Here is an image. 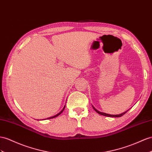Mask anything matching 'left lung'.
Segmentation results:
<instances>
[{"label": "left lung", "instance_id": "left-lung-1", "mask_svg": "<svg viewBox=\"0 0 152 152\" xmlns=\"http://www.w3.org/2000/svg\"><path fill=\"white\" fill-rule=\"evenodd\" d=\"M93 108H94V110L97 112V113H98L99 114H100V115H104V116H108V117H114V118H119V117H121L122 115H123L124 114H125V113L126 112L128 111H126V112H123V113H122V114H118V115H110V114H105V113H103V112H99L98 110H97L95 108H94L93 107Z\"/></svg>", "mask_w": 152, "mask_h": 152}]
</instances>
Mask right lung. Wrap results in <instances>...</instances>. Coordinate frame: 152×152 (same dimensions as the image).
<instances>
[{
	"instance_id": "right-lung-1",
	"label": "right lung",
	"mask_w": 152,
	"mask_h": 152,
	"mask_svg": "<svg viewBox=\"0 0 152 152\" xmlns=\"http://www.w3.org/2000/svg\"><path fill=\"white\" fill-rule=\"evenodd\" d=\"M65 106L64 107V108H63V109H62V110L60 112V113H58V114H56V115H54V116H53V117H50V118H49L48 119H52V118H56V117H57V116H58V115H59L60 114H61V113H62V112H63L64 110V109H65Z\"/></svg>"
}]
</instances>
